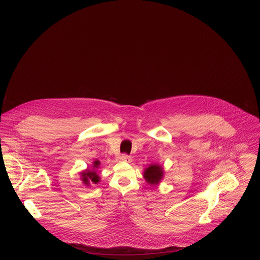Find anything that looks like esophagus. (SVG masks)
I'll return each mask as SVG.
<instances>
[{
    "label": "esophagus",
    "mask_w": 260,
    "mask_h": 260,
    "mask_svg": "<svg viewBox=\"0 0 260 260\" xmlns=\"http://www.w3.org/2000/svg\"><path fill=\"white\" fill-rule=\"evenodd\" d=\"M120 159H121L122 161H125V162H131V161H132V157H131L129 155H127V154H122L121 157H120Z\"/></svg>",
    "instance_id": "1"
}]
</instances>
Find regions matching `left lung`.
Masks as SVG:
<instances>
[{
	"label": "left lung",
	"instance_id": "left-lung-1",
	"mask_svg": "<svg viewBox=\"0 0 260 260\" xmlns=\"http://www.w3.org/2000/svg\"><path fill=\"white\" fill-rule=\"evenodd\" d=\"M143 176L147 183L154 186V185H157L160 182L164 177L162 167L158 165H150L147 169H145Z\"/></svg>",
	"mask_w": 260,
	"mask_h": 260
}]
</instances>
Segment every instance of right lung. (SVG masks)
<instances>
[{"label":"right lung","mask_w":260,"mask_h":260,"mask_svg":"<svg viewBox=\"0 0 260 260\" xmlns=\"http://www.w3.org/2000/svg\"><path fill=\"white\" fill-rule=\"evenodd\" d=\"M100 165H101V162L96 159V160L93 161L91 170L87 169V170L80 173L81 180L86 185V186H89L90 184H96V183L100 182V177L95 172V169H98Z\"/></svg>","instance_id":"obj_1"}]
</instances>
